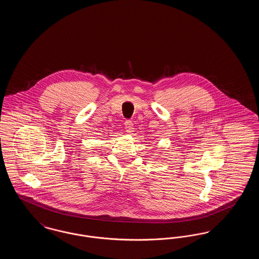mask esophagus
<instances>
[{"label":"esophagus","instance_id":"1","mask_svg":"<svg viewBox=\"0 0 259 259\" xmlns=\"http://www.w3.org/2000/svg\"><path fill=\"white\" fill-rule=\"evenodd\" d=\"M124 126H125V130L127 133H131L133 132V129H134V124L131 121V120H126L124 122Z\"/></svg>","mask_w":259,"mask_h":259}]
</instances>
